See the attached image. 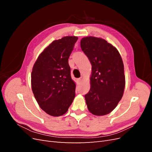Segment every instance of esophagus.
Listing matches in <instances>:
<instances>
[{
  "label": "esophagus",
  "instance_id": "obj_1",
  "mask_svg": "<svg viewBox=\"0 0 152 152\" xmlns=\"http://www.w3.org/2000/svg\"><path fill=\"white\" fill-rule=\"evenodd\" d=\"M81 78H79V79H77V84H80V82H81Z\"/></svg>",
  "mask_w": 152,
  "mask_h": 152
}]
</instances>
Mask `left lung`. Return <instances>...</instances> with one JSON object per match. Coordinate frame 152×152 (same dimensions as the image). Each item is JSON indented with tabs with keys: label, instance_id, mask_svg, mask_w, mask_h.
Listing matches in <instances>:
<instances>
[{
	"label": "left lung",
	"instance_id": "obj_1",
	"mask_svg": "<svg viewBox=\"0 0 152 152\" xmlns=\"http://www.w3.org/2000/svg\"><path fill=\"white\" fill-rule=\"evenodd\" d=\"M80 47L92 65L91 88L85 95L89 111L95 115L108 114L120 102L125 88L124 64L120 53L107 40L87 37Z\"/></svg>",
	"mask_w": 152,
	"mask_h": 152
}]
</instances>
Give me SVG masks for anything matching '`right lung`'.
I'll return each mask as SVG.
<instances>
[{
	"label": "right lung",
	"mask_w": 152,
	"mask_h": 152,
	"mask_svg": "<svg viewBox=\"0 0 152 152\" xmlns=\"http://www.w3.org/2000/svg\"><path fill=\"white\" fill-rule=\"evenodd\" d=\"M77 37L54 40L37 59L31 74V89L41 109L53 117L63 115L75 96L69 56Z\"/></svg>",
	"instance_id": "1"
}]
</instances>
